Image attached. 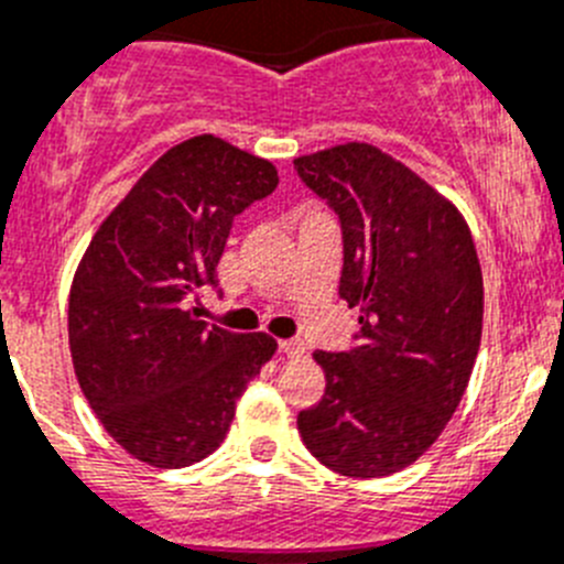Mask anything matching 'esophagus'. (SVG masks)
Wrapping results in <instances>:
<instances>
[{
	"mask_svg": "<svg viewBox=\"0 0 564 564\" xmlns=\"http://www.w3.org/2000/svg\"><path fill=\"white\" fill-rule=\"evenodd\" d=\"M278 351H281L283 357H289V359L303 357V345L297 343V339H281V343H278Z\"/></svg>",
	"mask_w": 564,
	"mask_h": 564,
	"instance_id": "1",
	"label": "esophagus"
}]
</instances>
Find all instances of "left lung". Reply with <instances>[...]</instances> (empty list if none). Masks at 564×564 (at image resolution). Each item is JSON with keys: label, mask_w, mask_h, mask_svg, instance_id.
<instances>
[{"label": "left lung", "mask_w": 564, "mask_h": 564, "mask_svg": "<svg viewBox=\"0 0 564 564\" xmlns=\"http://www.w3.org/2000/svg\"><path fill=\"white\" fill-rule=\"evenodd\" d=\"M343 227L339 297L351 351H314L326 393L301 410L308 453L345 478H384L427 453L464 399L484 328V275L458 207L368 143L294 160Z\"/></svg>", "instance_id": "1"}]
</instances>
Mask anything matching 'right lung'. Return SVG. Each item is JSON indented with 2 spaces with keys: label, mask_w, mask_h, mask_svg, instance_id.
Instances as JSON below:
<instances>
[{
  "label": "right lung",
  "mask_w": 564,
  "mask_h": 564,
  "mask_svg": "<svg viewBox=\"0 0 564 564\" xmlns=\"http://www.w3.org/2000/svg\"><path fill=\"white\" fill-rule=\"evenodd\" d=\"M278 187L270 160L199 134L169 149L104 219L69 289V351L106 433L149 466L182 469L225 441L270 334L199 319L232 219Z\"/></svg>",
  "instance_id": "right-lung-1"
}]
</instances>
